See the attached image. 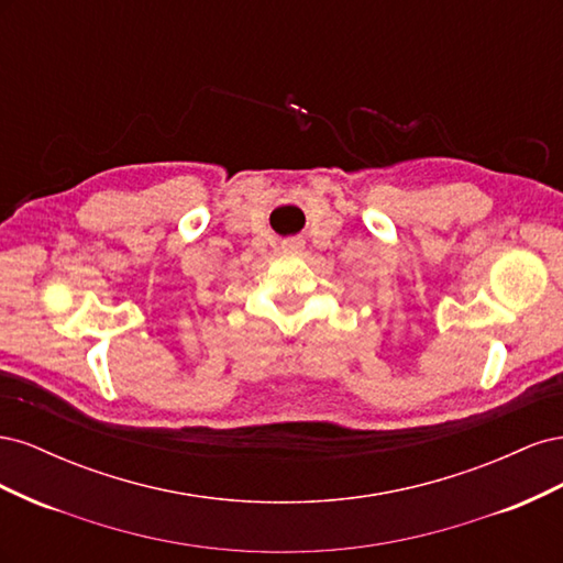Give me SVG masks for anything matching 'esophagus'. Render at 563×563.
I'll use <instances>...</instances> for the list:
<instances>
[{"label":"esophagus","instance_id":"34e87169","mask_svg":"<svg viewBox=\"0 0 563 563\" xmlns=\"http://www.w3.org/2000/svg\"><path fill=\"white\" fill-rule=\"evenodd\" d=\"M282 251L284 253H298V251H302V240H300V236H288V240L282 242Z\"/></svg>","mask_w":563,"mask_h":563}]
</instances>
